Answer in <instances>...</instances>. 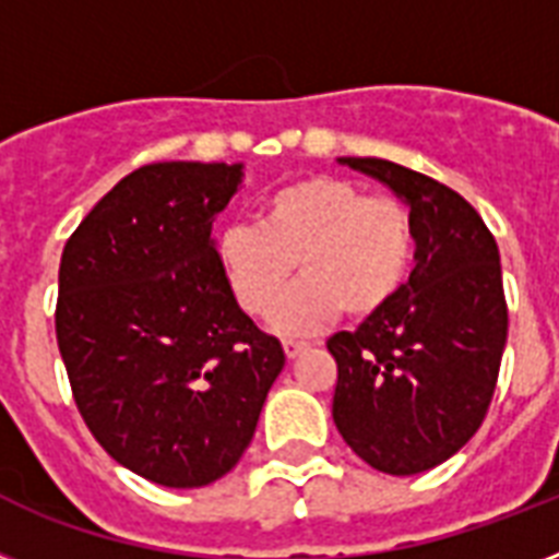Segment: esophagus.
<instances>
[{
	"label": "esophagus",
	"instance_id": "1",
	"mask_svg": "<svg viewBox=\"0 0 559 559\" xmlns=\"http://www.w3.org/2000/svg\"><path fill=\"white\" fill-rule=\"evenodd\" d=\"M307 348H310L307 342H296V340H287V342H284V354H287L289 359H296L298 354H305Z\"/></svg>",
	"mask_w": 559,
	"mask_h": 559
}]
</instances>
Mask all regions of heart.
Here are the masks:
<instances>
[{"label": "heart", "instance_id": "obj_1", "mask_svg": "<svg viewBox=\"0 0 559 559\" xmlns=\"http://www.w3.org/2000/svg\"><path fill=\"white\" fill-rule=\"evenodd\" d=\"M217 263L246 313L270 316L278 304L281 333H313L340 310L368 319L400 296L415 263V223L394 197L301 177L261 202L258 226L219 231ZM293 269L306 278L282 299Z\"/></svg>", "mask_w": 559, "mask_h": 559}]
</instances>
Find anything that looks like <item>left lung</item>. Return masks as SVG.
<instances>
[{
    "label": "left lung",
    "instance_id": "left-lung-1",
    "mask_svg": "<svg viewBox=\"0 0 559 559\" xmlns=\"http://www.w3.org/2000/svg\"><path fill=\"white\" fill-rule=\"evenodd\" d=\"M340 162L406 202L415 270L385 310L328 340L333 424L373 469L415 476L455 455L493 400L508 340L499 246L452 188L385 159Z\"/></svg>",
    "mask_w": 559,
    "mask_h": 559
}]
</instances>
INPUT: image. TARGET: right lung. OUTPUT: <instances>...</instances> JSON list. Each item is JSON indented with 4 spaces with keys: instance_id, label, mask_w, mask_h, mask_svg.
<instances>
[{
    "instance_id": "right-lung-1",
    "label": "right lung",
    "mask_w": 559,
    "mask_h": 559,
    "mask_svg": "<svg viewBox=\"0 0 559 559\" xmlns=\"http://www.w3.org/2000/svg\"><path fill=\"white\" fill-rule=\"evenodd\" d=\"M243 165L156 162L124 177L60 258L57 348L95 441L162 487H205L252 441L284 348L240 310L211 223Z\"/></svg>"
}]
</instances>
